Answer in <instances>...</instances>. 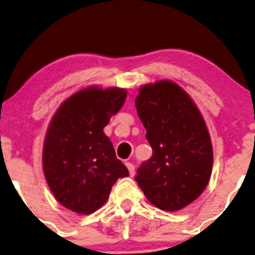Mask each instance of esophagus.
<instances>
[{
	"mask_svg": "<svg viewBox=\"0 0 255 255\" xmlns=\"http://www.w3.org/2000/svg\"><path fill=\"white\" fill-rule=\"evenodd\" d=\"M125 166L128 167V173H130V175L133 176V175H134V166H133V163H131V162H125Z\"/></svg>",
	"mask_w": 255,
	"mask_h": 255,
	"instance_id": "esophagus-1",
	"label": "esophagus"
}]
</instances>
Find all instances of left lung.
I'll use <instances>...</instances> for the list:
<instances>
[{"mask_svg": "<svg viewBox=\"0 0 255 255\" xmlns=\"http://www.w3.org/2000/svg\"><path fill=\"white\" fill-rule=\"evenodd\" d=\"M134 102L153 149L134 180L156 208L181 210L210 180L214 152L207 124L191 97L169 80L141 86Z\"/></svg>", "mask_w": 255, "mask_h": 255, "instance_id": "8db88e82", "label": "left lung"}]
</instances>
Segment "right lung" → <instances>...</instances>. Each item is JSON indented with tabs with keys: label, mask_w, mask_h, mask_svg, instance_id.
<instances>
[{
	"label": "right lung",
	"mask_w": 255,
	"mask_h": 255,
	"mask_svg": "<svg viewBox=\"0 0 255 255\" xmlns=\"http://www.w3.org/2000/svg\"><path fill=\"white\" fill-rule=\"evenodd\" d=\"M127 89L83 88L64 101L48 125L43 169L62 207L80 215L95 212L128 170L116 158L103 128L127 99Z\"/></svg>",
	"instance_id": "obj_1"
}]
</instances>
